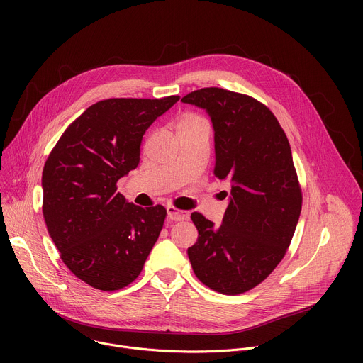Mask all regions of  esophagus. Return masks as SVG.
I'll use <instances>...</instances> for the list:
<instances>
[{
  "instance_id": "esophagus-1",
  "label": "esophagus",
  "mask_w": 363,
  "mask_h": 363,
  "mask_svg": "<svg viewBox=\"0 0 363 363\" xmlns=\"http://www.w3.org/2000/svg\"><path fill=\"white\" fill-rule=\"evenodd\" d=\"M167 213H168V218L171 221H186V220H189V213L188 211L177 210L175 206H171V205L167 206Z\"/></svg>"
}]
</instances>
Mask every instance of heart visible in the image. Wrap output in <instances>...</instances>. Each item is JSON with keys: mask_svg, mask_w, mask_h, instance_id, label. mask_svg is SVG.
Instances as JSON below:
<instances>
[{"mask_svg": "<svg viewBox=\"0 0 363 363\" xmlns=\"http://www.w3.org/2000/svg\"><path fill=\"white\" fill-rule=\"evenodd\" d=\"M206 122L199 116V115H195V113H184L178 123H177V128L178 129H185V128H195V126H205Z\"/></svg>", "mask_w": 363, "mask_h": 363, "instance_id": "heart-1", "label": "heart"}]
</instances>
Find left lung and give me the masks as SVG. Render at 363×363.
Here are the masks:
<instances>
[{"instance_id":"obj_1","label":"left lung","mask_w":363,"mask_h":363,"mask_svg":"<svg viewBox=\"0 0 363 363\" xmlns=\"http://www.w3.org/2000/svg\"><path fill=\"white\" fill-rule=\"evenodd\" d=\"M210 115L216 168L231 184L223 224L199 213L188 248L195 276L223 294H240L260 284L281 262L301 211V189L290 143L272 111L258 100L218 87L181 99Z\"/></svg>"}]
</instances>
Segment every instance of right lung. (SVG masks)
<instances>
[{
	"label": "right lung",
	"instance_id": "right-lung-1",
	"mask_svg": "<svg viewBox=\"0 0 363 363\" xmlns=\"http://www.w3.org/2000/svg\"><path fill=\"white\" fill-rule=\"evenodd\" d=\"M178 100L97 101L65 130L45 161L41 186L48 234L69 270L94 289L130 284L160 237L167 210L128 202L116 182L138 167L146 129Z\"/></svg>",
	"mask_w": 363,
	"mask_h": 363
}]
</instances>
